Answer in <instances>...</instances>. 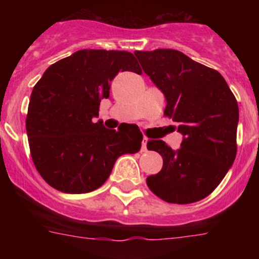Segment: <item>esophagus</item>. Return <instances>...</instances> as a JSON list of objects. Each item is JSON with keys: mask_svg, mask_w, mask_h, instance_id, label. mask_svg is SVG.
I'll return each instance as SVG.
<instances>
[{"mask_svg": "<svg viewBox=\"0 0 259 259\" xmlns=\"http://www.w3.org/2000/svg\"><path fill=\"white\" fill-rule=\"evenodd\" d=\"M146 145H148V139H146V137H144L143 143H141V152H146V150H148Z\"/></svg>", "mask_w": 259, "mask_h": 259, "instance_id": "obj_1", "label": "esophagus"}]
</instances>
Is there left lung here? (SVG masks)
I'll use <instances>...</instances> for the list:
<instances>
[{
	"label": "left lung",
	"mask_w": 259,
	"mask_h": 259,
	"mask_svg": "<svg viewBox=\"0 0 259 259\" xmlns=\"http://www.w3.org/2000/svg\"><path fill=\"white\" fill-rule=\"evenodd\" d=\"M144 72L166 98L164 114L183 135L179 149L148 141L163 167L148 176L150 191L170 203H192L209 196L236 157L239 106L218 71L174 49L135 52Z\"/></svg>",
	"instance_id": "left-lung-1"
}]
</instances>
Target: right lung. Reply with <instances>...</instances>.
<instances>
[{"instance_id":"add662e5","label":"right lung","mask_w":259,"mask_h":259,"mask_svg":"<svg viewBox=\"0 0 259 259\" xmlns=\"http://www.w3.org/2000/svg\"><path fill=\"white\" fill-rule=\"evenodd\" d=\"M120 71L141 74L132 53L83 49L47 68L31 93L26 119L29 149L42 179L63 193L100 188L120 155L141 148L136 124L118 131L95 123Z\"/></svg>"}]
</instances>
